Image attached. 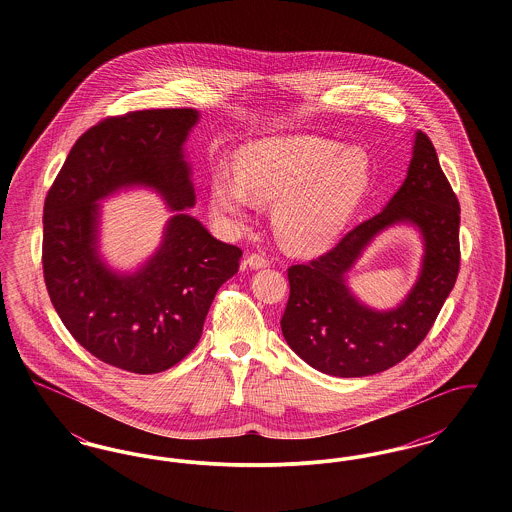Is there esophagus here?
<instances>
[{
  "label": "esophagus",
  "instance_id": "obj_1",
  "mask_svg": "<svg viewBox=\"0 0 512 512\" xmlns=\"http://www.w3.org/2000/svg\"><path fill=\"white\" fill-rule=\"evenodd\" d=\"M245 263H247V267L255 268V270L268 267V259L265 255H261V253H251V255H247Z\"/></svg>",
  "mask_w": 512,
  "mask_h": 512
}]
</instances>
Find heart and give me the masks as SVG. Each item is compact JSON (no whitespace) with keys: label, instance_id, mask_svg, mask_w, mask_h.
<instances>
[{"label":"heart","instance_id":"obj_1","mask_svg":"<svg viewBox=\"0 0 512 512\" xmlns=\"http://www.w3.org/2000/svg\"><path fill=\"white\" fill-rule=\"evenodd\" d=\"M370 159L361 147L318 136L267 138L245 147L240 172L219 169L211 207L230 226H244L255 200L274 201L280 242L295 251L332 244L370 186Z\"/></svg>","mask_w":512,"mask_h":512}]
</instances>
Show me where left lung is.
Returning a JSON list of instances; mask_svg holds the SVG:
<instances>
[{"mask_svg":"<svg viewBox=\"0 0 512 512\" xmlns=\"http://www.w3.org/2000/svg\"><path fill=\"white\" fill-rule=\"evenodd\" d=\"M413 223L425 242L414 290L390 312L361 304L346 286V272L380 231ZM461 207L424 132L414 134L403 186L372 219L307 265L288 268L290 299L280 320L293 351L324 374L361 378L401 363L434 326L461 265Z\"/></svg>","mask_w":512,"mask_h":512,"instance_id":"1","label":"left lung"}]
</instances>
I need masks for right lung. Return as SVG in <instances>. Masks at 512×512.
I'll return each mask as SVG.
<instances>
[{"label":"right lung","instance_id":"1","mask_svg":"<svg viewBox=\"0 0 512 512\" xmlns=\"http://www.w3.org/2000/svg\"><path fill=\"white\" fill-rule=\"evenodd\" d=\"M197 121L195 109H147L99 122L76 140L44 203L42 265L57 315L99 361L134 374L180 363L240 268L242 249L184 211L195 205L184 142ZM134 185L155 189L175 215L158 251L126 275L98 257L97 201Z\"/></svg>","mask_w":512,"mask_h":512}]
</instances>
